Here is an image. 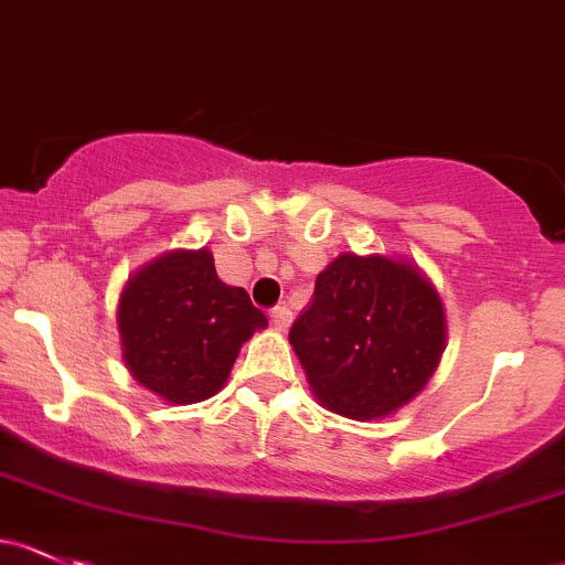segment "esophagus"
I'll list each match as a JSON object with an SVG mask.
<instances>
[{
	"label": "esophagus",
	"mask_w": 565,
	"mask_h": 565,
	"mask_svg": "<svg viewBox=\"0 0 565 565\" xmlns=\"http://www.w3.org/2000/svg\"><path fill=\"white\" fill-rule=\"evenodd\" d=\"M270 324L276 330H287L289 324H292V311H289L287 306H276L270 311Z\"/></svg>",
	"instance_id": "1"
}]
</instances>
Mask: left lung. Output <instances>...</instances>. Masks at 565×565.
<instances>
[{
    "instance_id": "1",
    "label": "left lung",
    "mask_w": 565,
    "mask_h": 565,
    "mask_svg": "<svg viewBox=\"0 0 565 565\" xmlns=\"http://www.w3.org/2000/svg\"><path fill=\"white\" fill-rule=\"evenodd\" d=\"M444 335L441 300L417 267L341 254L317 276L289 343L322 406L379 419L425 387Z\"/></svg>"
}]
</instances>
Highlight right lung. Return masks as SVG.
Listing matches in <instances>:
<instances>
[{"instance_id": "1", "label": "right lung", "mask_w": 565, "mask_h": 565, "mask_svg": "<svg viewBox=\"0 0 565 565\" xmlns=\"http://www.w3.org/2000/svg\"><path fill=\"white\" fill-rule=\"evenodd\" d=\"M267 319L243 287L216 276L211 252H173L129 278L118 302L124 360L142 387L170 403L222 390L241 343Z\"/></svg>"}]
</instances>
